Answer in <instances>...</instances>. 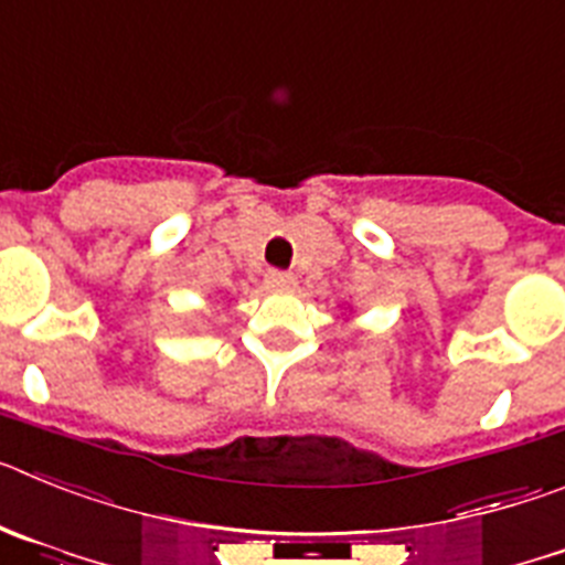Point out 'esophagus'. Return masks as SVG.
<instances>
[{
    "mask_svg": "<svg viewBox=\"0 0 565 565\" xmlns=\"http://www.w3.org/2000/svg\"><path fill=\"white\" fill-rule=\"evenodd\" d=\"M266 286L271 288V291H291L294 277L288 271H268L266 274Z\"/></svg>",
    "mask_w": 565,
    "mask_h": 565,
    "instance_id": "esophagus-1",
    "label": "esophagus"
}]
</instances>
